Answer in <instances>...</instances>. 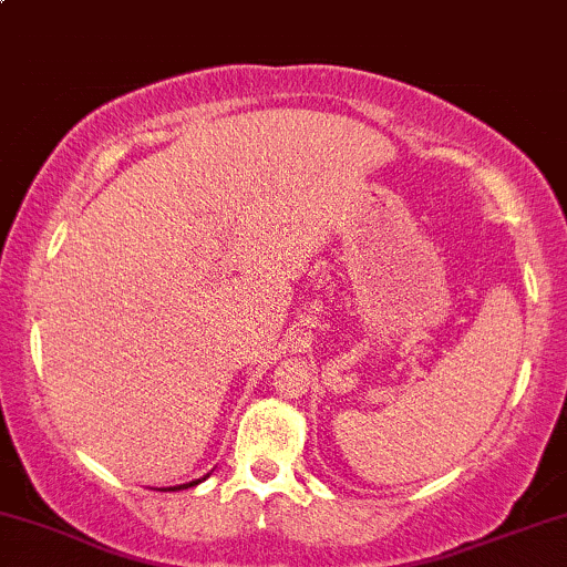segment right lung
I'll use <instances>...</instances> for the list:
<instances>
[{"label": "right lung", "instance_id": "right-lung-1", "mask_svg": "<svg viewBox=\"0 0 567 567\" xmlns=\"http://www.w3.org/2000/svg\"><path fill=\"white\" fill-rule=\"evenodd\" d=\"M207 476H209V473H207ZM207 476H205V478H207ZM205 478H197V481H188V484L173 486V488H171V492H181V488H188V486H197V484H202V481H205Z\"/></svg>", "mask_w": 567, "mask_h": 567}]
</instances>
